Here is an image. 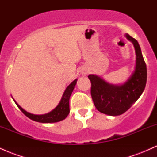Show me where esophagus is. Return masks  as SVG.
<instances>
[{
	"label": "esophagus",
	"instance_id": "esophagus-1",
	"mask_svg": "<svg viewBox=\"0 0 157 157\" xmlns=\"http://www.w3.org/2000/svg\"><path fill=\"white\" fill-rule=\"evenodd\" d=\"M82 75H86V74H87V72H86V71H82Z\"/></svg>",
	"mask_w": 157,
	"mask_h": 157
}]
</instances>
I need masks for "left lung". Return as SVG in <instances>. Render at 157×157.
<instances>
[{
    "instance_id": "left-lung-1",
    "label": "left lung",
    "mask_w": 157,
    "mask_h": 157,
    "mask_svg": "<svg viewBox=\"0 0 157 157\" xmlns=\"http://www.w3.org/2000/svg\"><path fill=\"white\" fill-rule=\"evenodd\" d=\"M125 37L134 45L136 57L135 70L125 83L110 84L97 75L88 76L91 82V94L95 107L100 112L110 116H118L128 111L141 96L146 85V64L140 45L128 34Z\"/></svg>"
}]
</instances>
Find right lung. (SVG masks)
<instances>
[{
  "label": "right lung",
  "mask_w": 157,
  "mask_h": 157,
  "mask_svg": "<svg viewBox=\"0 0 157 157\" xmlns=\"http://www.w3.org/2000/svg\"><path fill=\"white\" fill-rule=\"evenodd\" d=\"M77 79H75V80H74L67 88H66L63 94L62 98H61L60 101L59 102L58 105H57V107H56L55 109L52 110V111H50V112H48L47 113H45V114L36 115L33 114V113L27 112L26 111H25L24 109H22V108L15 102V100H14V99L13 100L14 101H15L16 105H17V107L19 108V109L26 115L27 117L31 119V120H34V121L42 122V123H52V122H57L61 121V120L66 119V117L68 115V113H69V98L71 93H72L74 89H75V85L77 83Z\"/></svg>",
  "instance_id": "add662e5"
}]
</instances>
